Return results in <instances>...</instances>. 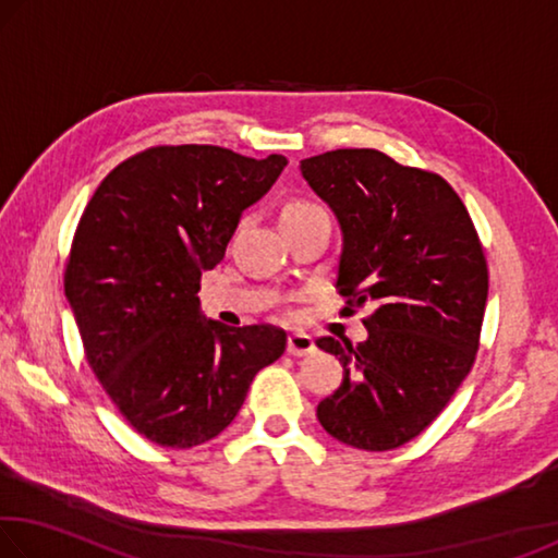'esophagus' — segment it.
<instances>
[{"mask_svg": "<svg viewBox=\"0 0 558 558\" xmlns=\"http://www.w3.org/2000/svg\"><path fill=\"white\" fill-rule=\"evenodd\" d=\"M315 352V339L302 332H292L288 337V354L290 356H307Z\"/></svg>", "mask_w": 558, "mask_h": 558, "instance_id": "34e87169", "label": "esophagus"}]
</instances>
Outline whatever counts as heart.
Here are the masks:
<instances>
[{
	"instance_id": "1",
	"label": "heart",
	"mask_w": 558,
	"mask_h": 558,
	"mask_svg": "<svg viewBox=\"0 0 558 558\" xmlns=\"http://www.w3.org/2000/svg\"><path fill=\"white\" fill-rule=\"evenodd\" d=\"M315 211H323V206H317L313 202H290L286 209H282L280 221L300 219V216H307V214H315Z\"/></svg>"
}]
</instances>
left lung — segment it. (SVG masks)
Masks as SVG:
<instances>
[{
	"label": "left lung",
	"instance_id": "1",
	"mask_svg": "<svg viewBox=\"0 0 558 558\" xmlns=\"http://www.w3.org/2000/svg\"><path fill=\"white\" fill-rule=\"evenodd\" d=\"M300 172L342 229L337 290L372 307L369 337L317 347L344 379L319 401L329 436L359 450H393L446 409L477 354L487 263L475 226L446 179L379 149H332Z\"/></svg>",
	"mask_w": 558,
	"mask_h": 558
}]
</instances>
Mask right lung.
Wrapping results in <instances>:
<instances>
[{
    "mask_svg": "<svg viewBox=\"0 0 558 558\" xmlns=\"http://www.w3.org/2000/svg\"><path fill=\"white\" fill-rule=\"evenodd\" d=\"M286 165L211 145L153 147L112 169L81 216L65 300L93 374L157 446L219 436L253 376L286 352L282 329L206 319L196 295Z\"/></svg>",
    "mask_w": 558,
    "mask_h": 558,
    "instance_id": "obj_1",
    "label": "right lung"
}]
</instances>
